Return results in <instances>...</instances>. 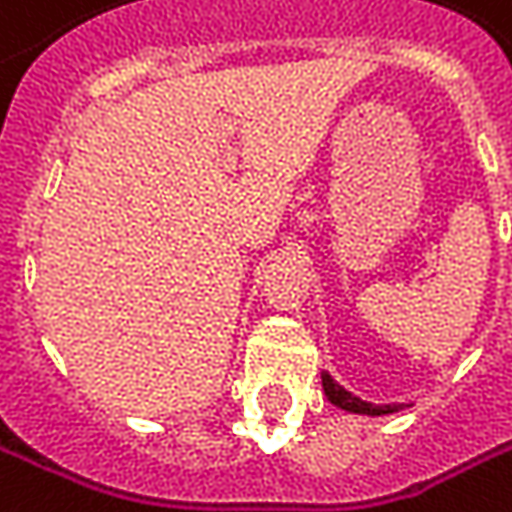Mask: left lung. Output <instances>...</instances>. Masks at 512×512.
I'll return each mask as SVG.
<instances>
[{"mask_svg": "<svg viewBox=\"0 0 512 512\" xmlns=\"http://www.w3.org/2000/svg\"><path fill=\"white\" fill-rule=\"evenodd\" d=\"M323 391H326V397L331 405H337V408H343V411H351V414L382 416V414H394V411L402 408V405H371V402H365V399L354 397L351 391H345L343 385H337V382L328 377V374H323Z\"/></svg>", "mask_w": 512, "mask_h": 512, "instance_id": "1", "label": "left lung"}]
</instances>
